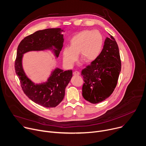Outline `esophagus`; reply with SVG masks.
Returning <instances> with one entry per match:
<instances>
[{
    "label": "esophagus",
    "mask_w": 146,
    "mask_h": 146,
    "mask_svg": "<svg viewBox=\"0 0 146 146\" xmlns=\"http://www.w3.org/2000/svg\"><path fill=\"white\" fill-rule=\"evenodd\" d=\"M73 74L74 76H78V75H80V72L78 71H75L73 72Z\"/></svg>",
    "instance_id": "1"
}]
</instances>
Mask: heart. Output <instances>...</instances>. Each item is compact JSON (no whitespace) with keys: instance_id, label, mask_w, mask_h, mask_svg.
<instances>
[{"instance_id":"heart-1","label":"heart","mask_w":146,"mask_h":146,"mask_svg":"<svg viewBox=\"0 0 146 146\" xmlns=\"http://www.w3.org/2000/svg\"><path fill=\"white\" fill-rule=\"evenodd\" d=\"M102 44V36L98 31H81L70 39V46L64 48V63L68 66H72L77 59L78 53L86 62H91L99 56Z\"/></svg>"}]
</instances>
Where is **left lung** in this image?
<instances>
[{
	"label": "left lung",
	"mask_w": 146,
	"mask_h": 146,
	"mask_svg": "<svg viewBox=\"0 0 146 146\" xmlns=\"http://www.w3.org/2000/svg\"><path fill=\"white\" fill-rule=\"evenodd\" d=\"M97 58L81 71L84 83L82 95L91 103H98L113 92L121 69L118 46L110 35Z\"/></svg>",
	"instance_id": "1"
}]
</instances>
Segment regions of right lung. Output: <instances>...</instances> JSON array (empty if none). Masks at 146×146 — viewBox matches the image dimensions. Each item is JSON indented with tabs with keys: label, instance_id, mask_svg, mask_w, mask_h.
Masks as SVG:
<instances>
[{
	"label": "right lung",
	"instance_id": "right-lung-1",
	"mask_svg": "<svg viewBox=\"0 0 146 146\" xmlns=\"http://www.w3.org/2000/svg\"><path fill=\"white\" fill-rule=\"evenodd\" d=\"M60 28H49L38 31L25 37L19 44L15 60V73L25 94L33 102L44 108H55L63 100L65 88L73 75L72 70L64 71L56 68L47 82L35 84L26 76L22 65L23 54L31 51L55 49L56 57L63 47L64 35Z\"/></svg>",
	"mask_w": 146,
	"mask_h": 146
}]
</instances>
